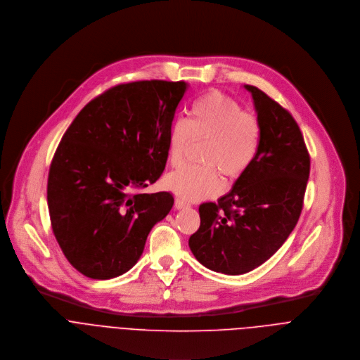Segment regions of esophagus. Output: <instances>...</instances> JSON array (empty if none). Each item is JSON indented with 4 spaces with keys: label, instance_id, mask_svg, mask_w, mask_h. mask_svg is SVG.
Wrapping results in <instances>:
<instances>
[{
    "label": "esophagus",
    "instance_id": "obj_1",
    "mask_svg": "<svg viewBox=\"0 0 360 360\" xmlns=\"http://www.w3.org/2000/svg\"><path fill=\"white\" fill-rule=\"evenodd\" d=\"M174 207L177 210H181V208H187L190 207V202H187L186 200H183L181 197H176V201H174Z\"/></svg>",
    "mask_w": 360,
    "mask_h": 360
}]
</instances>
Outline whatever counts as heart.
I'll list each match as a JSON object with an SVG mask.
<instances>
[{
  "label": "heart",
  "mask_w": 360,
  "mask_h": 360,
  "mask_svg": "<svg viewBox=\"0 0 360 360\" xmlns=\"http://www.w3.org/2000/svg\"><path fill=\"white\" fill-rule=\"evenodd\" d=\"M262 126L258 116L230 96L211 91L200 96L188 119L172 123L167 159L179 166L193 143H204L202 166H183L167 174L165 184L184 200L198 201L221 190V179L237 180L254 163L261 146Z\"/></svg>",
  "instance_id": "obj_1"
}]
</instances>
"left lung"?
<instances>
[{
	"mask_svg": "<svg viewBox=\"0 0 360 360\" xmlns=\"http://www.w3.org/2000/svg\"><path fill=\"white\" fill-rule=\"evenodd\" d=\"M252 94L262 126L251 167L217 202L198 207L200 229L188 245L208 269L240 275L269 259L295 229L304 207L311 158L292 115L261 89Z\"/></svg>",
	"mask_w": 360,
	"mask_h": 360,
	"instance_id": "obj_1",
	"label": "left lung"
}]
</instances>
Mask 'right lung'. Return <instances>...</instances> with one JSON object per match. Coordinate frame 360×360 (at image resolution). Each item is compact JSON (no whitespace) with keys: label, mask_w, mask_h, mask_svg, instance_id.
<instances>
[{"label":"right lung","mask_w":360,"mask_h":360,"mask_svg":"<svg viewBox=\"0 0 360 360\" xmlns=\"http://www.w3.org/2000/svg\"><path fill=\"white\" fill-rule=\"evenodd\" d=\"M183 81L119 84L92 99L63 133L51 162L46 200L53 236L70 265L110 279L140 258L172 193H143L162 176Z\"/></svg>","instance_id":"obj_1"}]
</instances>
